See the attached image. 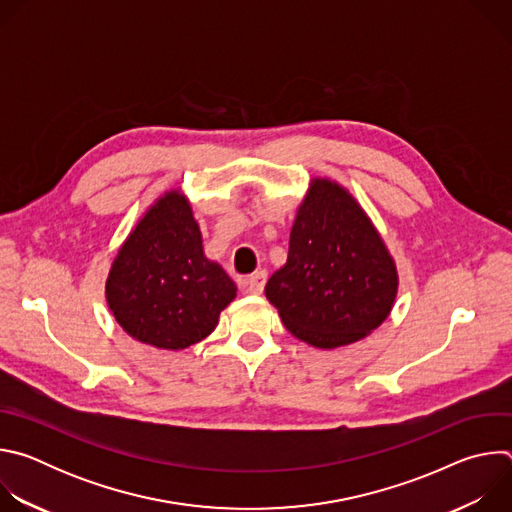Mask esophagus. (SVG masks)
<instances>
[{
  "mask_svg": "<svg viewBox=\"0 0 512 512\" xmlns=\"http://www.w3.org/2000/svg\"><path fill=\"white\" fill-rule=\"evenodd\" d=\"M265 281H267V273H265V271H257V273H253V275L247 279V291H249V294H253V296L263 294Z\"/></svg>",
  "mask_w": 512,
  "mask_h": 512,
  "instance_id": "1",
  "label": "esophagus"
}]
</instances>
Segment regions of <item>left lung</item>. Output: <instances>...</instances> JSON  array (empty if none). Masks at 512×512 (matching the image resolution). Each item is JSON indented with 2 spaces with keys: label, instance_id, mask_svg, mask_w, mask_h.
Returning <instances> with one entry per match:
<instances>
[{
  "label": "left lung",
  "instance_id": "8db88e82",
  "mask_svg": "<svg viewBox=\"0 0 512 512\" xmlns=\"http://www.w3.org/2000/svg\"><path fill=\"white\" fill-rule=\"evenodd\" d=\"M397 267L360 204L316 178L289 233V253L265 296L296 338L338 348L379 328L397 296Z\"/></svg>",
  "mask_w": 512,
  "mask_h": 512
}]
</instances>
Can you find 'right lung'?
I'll use <instances>...</instances> for the list:
<instances>
[{"instance_id": "1", "label": "right lung", "mask_w": 512, "mask_h": 512, "mask_svg": "<svg viewBox=\"0 0 512 512\" xmlns=\"http://www.w3.org/2000/svg\"><path fill=\"white\" fill-rule=\"evenodd\" d=\"M105 296L119 326L143 344L182 350L206 338L235 300L227 271L204 257L192 208L166 192L119 249Z\"/></svg>"}]
</instances>
